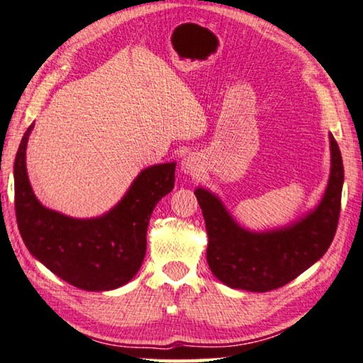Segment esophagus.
I'll return each instance as SVG.
<instances>
[{
  "label": "esophagus",
  "mask_w": 363,
  "mask_h": 363,
  "mask_svg": "<svg viewBox=\"0 0 363 363\" xmlns=\"http://www.w3.org/2000/svg\"><path fill=\"white\" fill-rule=\"evenodd\" d=\"M181 168H182L184 172H186V174H195V172L199 171V163L194 157H187V158L182 160Z\"/></svg>",
  "instance_id": "esophagus-1"
}]
</instances>
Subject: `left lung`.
<instances>
[{
	"mask_svg": "<svg viewBox=\"0 0 363 363\" xmlns=\"http://www.w3.org/2000/svg\"><path fill=\"white\" fill-rule=\"evenodd\" d=\"M330 142L331 176L325 197L318 208L289 228L262 234L244 231L215 195L195 191L208 233L206 260L221 283L250 292L273 291L325 255L337 229L344 182L342 157L333 134Z\"/></svg>",
	"mask_w": 363,
	"mask_h": 363,
	"instance_id": "1",
	"label": "left lung"
}]
</instances>
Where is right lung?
<instances>
[{
    "label": "right lung",
    "mask_w": 363,
    "mask_h": 363,
    "mask_svg": "<svg viewBox=\"0 0 363 363\" xmlns=\"http://www.w3.org/2000/svg\"><path fill=\"white\" fill-rule=\"evenodd\" d=\"M26 130L14 161L17 228L30 254L66 283L84 291L116 289L134 278L145 257L148 221L174 187L176 163L142 171L125 197L101 218L74 220L42 206L26 171Z\"/></svg>",
    "instance_id": "right-lung-1"
}]
</instances>
